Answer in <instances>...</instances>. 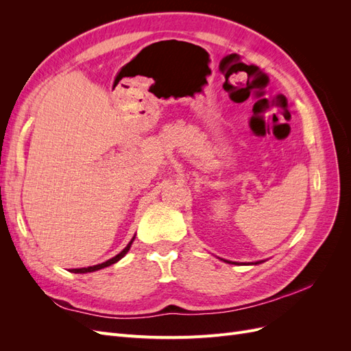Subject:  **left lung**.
Segmentation results:
<instances>
[{
  "label": "left lung",
  "instance_id": "obj_1",
  "mask_svg": "<svg viewBox=\"0 0 351 351\" xmlns=\"http://www.w3.org/2000/svg\"><path fill=\"white\" fill-rule=\"evenodd\" d=\"M226 262H228V263H236V262H230V261H226ZM262 262V261H261ZM261 262H254V265H258V263H261Z\"/></svg>",
  "mask_w": 351,
  "mask_h": 351
}]
</instances>
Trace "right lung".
Returning <instances> with one entry per match:
<instances>
[{
    "mask_svg": "<svg viewBox=\"0 0 351 351\" xmlns=\"http://www.w3.org/2000/svg\"><path fill=\"white\" fill-rule=\"evenodd\" d=\"M133 240H134V237L130 240V243L127 244V246L119 253V254H115L114 258H111V259H108L107 262H102V263H98V265H93V267H88V268H77V269H71V272H74V274H86V272H93V271H98V269H102V268H107V267H110V265H112V263H115V262H119L121 258H124V254L130 250V247H132V243H133Z\"/></svg>",
    "mask_w": 351,
    "mask_h": 351,
    "instance_id": "right-lung-1",
    "label": "right lung"
}]
</instances>
